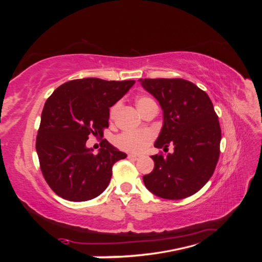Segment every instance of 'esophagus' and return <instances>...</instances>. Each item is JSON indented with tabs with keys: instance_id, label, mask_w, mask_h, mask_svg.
Wrapping results in <instances>:
<instances>
[{
	"instance_id": "obj_1",
	"label": "esophagus",
	"mask_w": 262,
	"mask_h": 262,
	"mask_svg": "<svg viewBox=\"0 0 262 262\" xmlns=\"http://www.w3.org/2000/svg\"><path fill=\"white\" fill-rule=\"evenodd\" d=\"M128 158L134 159V161H137V159L140 158V156H137V155H134V154H129V155H128Z\"/></svg>"
}]
</instances>
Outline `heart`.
Instances as JSON below:
<instances>
[{
	"label": "heart",
	"instance_id": "obj_1",
	"mask_svg": "<svg viewBox=\"0 0 262 262\" xmlns=\"http://www.w3.org/2000/svg\"><path fill=\"white\" fill-rule=\"evenodd\" d=\"M156 104L155 100L150 97L142 96L136 99V106L139 108L140 113L143 111L145 107H148L149 105ZM119 105H114L112 108H111V118H114L115 113L118 112ZM154 140V133L151 130H137V132H127L122 133V134L119 135L115 140V143L120 149L126 150V151L129 152H135L140 154L143 152L145 149L149 147V144L151 143Z\"/></svg>",
	"mask_w": 262,
	"mask_h": 262
}]
</instances>
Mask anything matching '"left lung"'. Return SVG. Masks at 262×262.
I'll return each mask as SVG.
<instances>
[{
    "label": "left lung",
    "instance_id": "obj_1",
    "mask_svg": "<svg viewBox=\"0 0 262 262\" xmlns=\"http://www.w3.org/2000/svg\"><path fill=\"white\" fill-rule=\"evenodd\" d=\"M163 110V127L155 147L173 152L151 156L155 167L143 183L156 196L180 200L200 190L220 157L221 127L209 97L183 78H141Z\"/></svg>",
    "mask_w": 262,
    "mask_h": 262
}]
</instances>
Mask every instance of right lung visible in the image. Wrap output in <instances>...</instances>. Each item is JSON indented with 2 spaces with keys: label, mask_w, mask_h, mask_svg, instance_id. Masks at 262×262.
I'll return each instance as SVG.
<instances>
[{
  "label": "right lung",
  "mask_w": 262,
  "mask_h": 262,
  "mask_svg": "<svg viewBox=\"0 0 262 262\" xmlns=\"http://www.w3.org/2000/svg\"><path fill=\"white\" fill-rule=\"evenodd\" d=\"M135 81L74 79L62 84L46 100L35 149L43 178L64 200L81 202L104 192L115 162L127 155L103 140L98 154L86 148L90 135L104 136L110 107Z\"/></svg>",
  "instance_id": "obj_1"
}]
</instances>
